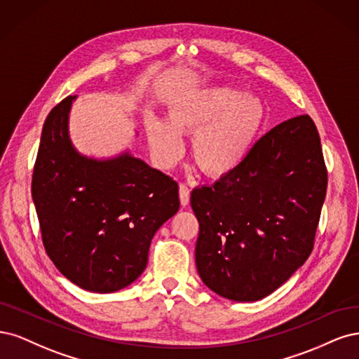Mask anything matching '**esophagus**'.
Wrapping results in <instances>:
<instances>
[{"label": "esophagus", "instance_id": "1", "mask_svg": "<svg viewBox=\"0 0 359 359\" xmlns=\"http://www.w3.org/2000/svg\"><path fill=\"white\" fill-rule=\"evenodd\" d=\"M179 196H180V204L184 207L189 204V198H191V189L187 187V184H180L179 187Z\"/></svg>", "mask_w": 359, "mask_h": 359}]
</instances>
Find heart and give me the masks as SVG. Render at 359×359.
<instances>
[{"label":"heart","mask_w":359,"mask_h":359,"mask_svg":"<svg viewBox=\"0 0 359 359\" xmlns=\"http://www.w3.org/2000/svg\"><path fill=\"white\" fill-rule=\"evenodd\" d=\"M264 121L259 98L217 85L189 92L171 107L168 122L149 118L146 130L161 165H171L180 156V134H192L194 163L204 175L221 179L246 159Z\"/></svg>","instance_id":"heart-1"}]
</instances>
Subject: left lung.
<instances>
[{
  "mask_svg": "<svg viewBox=\"0 0 359 359\" xmlns=\"http://www.w3.org/2000/svg\"><path fill=\"white\" fill-rule=\"evenodd\" d=\"M327 183L319 133L309 114L262 135L233 172L191 194L201 280L233 302L274 292L313 250Z\"/></svg>",
  "mask_w": 359,
  "mask_h": 359,
  "instance_id": "1",
  "label": "left lung"
}]
</instances>
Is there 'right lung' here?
I'll return each instance as SVG.
<instances>
[{
	"mask_svg": "<svg viewBox=\"0 0 359 359\" xmlns=\"http://www.w3.org/2000/svg\"><path fill=\"white\" fill-rule=\"evenodd\" d=\"M74 100L64 98L46 118L32 200L55 267L85 291L114 292L144 271L150 241L179 210V184L130 152L80 155L68 135Z\"/></svg>",
	"mask_w": 359,
	"mask_h": 359,
	"instance_id": "obj_1",
	"label": "right lung"
}]
</instances>
